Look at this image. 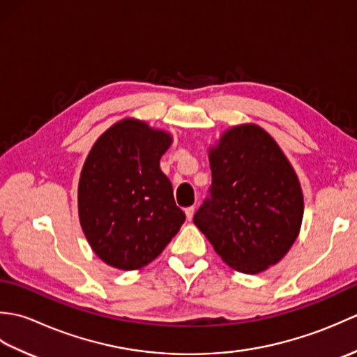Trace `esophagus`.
I'll use <instances>...</instances> for the list:
<instances>
[{"instance_id": "1", "label": "esophagus", "mask_w": 357, "mask_h": 357, "mask_svg": "<svg viewBox=\"0 0 357 357\" xmlns=\"http://www.w3.org/2000/svg\"><path fill=\"white\" fill-rule=\"evenodd\" d=\"M193 215H195V207H193V206H192V207H187V208H185V216H187L188 221H192Z\"/></svg>"}]
</instances>
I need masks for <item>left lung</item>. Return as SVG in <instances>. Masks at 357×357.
Wrapping results in <instances>:
<instances>
[{
    "mask_svg": "<svg viewBox=\"0 0 357 357\" xmlns=\"http://www.w3.org/2000/svg\"><path fill=\"white\" fill-rule=\"evenodd\" d=\"M210 196L193 216L215 252L236 271L278 264L298 238L304 196L291 164L256 124L234 126L208 150Z\"/></svg>",
    "mask_w": 357,
    "mask_h": 357,
    "instance_id": "1",
    "label": "left lung"
}]
</instances>
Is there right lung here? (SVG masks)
<instances>
[{"instance_id": "add662e5", "label": "right lung", "mask_w": 357, "mask_h": 357, "mask_svg": "<svg viewBox=\"0 0 357 357\" xmlns=\"http://www.w3.org/2000/svg\"><path fill=\"white\" fill-rule=\"evenodd\" d=\"M172 136L139 119L113 124L93 144L78 184L79 222L110 267H146L185 221L159 161Z\"/></svg>"}]
</instances>
